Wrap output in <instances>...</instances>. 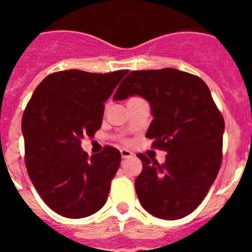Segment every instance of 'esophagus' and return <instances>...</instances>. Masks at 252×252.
Wrapping results in <instances>:
<instances>
[{
  "instance_id": "1",
  "label": "esophagus",
  "mask_w": 252,
  "mask_h": 252,
  "mask_svg": "<svg viewBox=\"0 0 252 252\" xmlns=\"http://www.w3.org/2000/svg\"><path fill=\"white\" fill-rule=\"evenodd\" d=\"M121 157L124 158V159H128V158L133 157V153L128 150V149H121Z\"/></svg>"
}]
</instances>
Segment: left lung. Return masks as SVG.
<instances>
[{
  "instance_id": "8db88e82",
  "label": "left lung",
  "mask_w": 252,
  "mask_h": 252,
  "mask_svg": "<svg viewBox=\"0 0 252 252\" xmlns=\"http://www.w3.org/2000/svg\"><path fill=\"white\" fill-rule=\"evenodd\" d=\"M135 94L149 101L154 116L146 137L168 153L164 164L137 155V197L150 215L179 220L202 203L221 168L223 117L201 78L178 69L133 70L113 99Z\"/></svg>"
}]
</instances>
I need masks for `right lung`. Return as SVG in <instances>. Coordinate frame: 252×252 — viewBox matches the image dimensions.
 I'll list each match as a JSON object with an SVG mask.
<instances>
[{"label":"right lung","instance_id":"right-lung-1","mask_svg":"<svg viewBox=\"0 0 252 252\" xmlns=\"http://www.w3.org/2000/svg\"><path fill=\"white\" fill-rule=\"evenodd\" d=\"M128 70L49 74L22 115L28 174L43 201L58 215L83 218L103 207L121 162L116 148L88 157L82 139L101 128L104 102Z\"/></svg>","mask_w":252,"mask_h":252}]
</instances>
